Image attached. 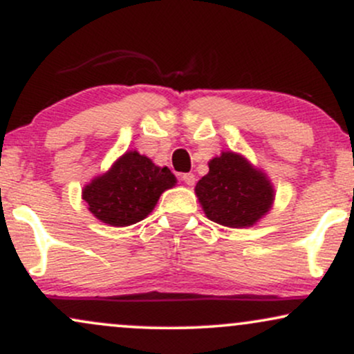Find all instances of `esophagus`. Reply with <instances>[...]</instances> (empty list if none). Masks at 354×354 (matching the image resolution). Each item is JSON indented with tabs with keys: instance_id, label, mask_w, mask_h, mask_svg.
Listing matches in <instances>:
<instances>
[{
	"instance_id": "esophagus-1",
	"label": "esophagus",
	"mask_w": 354,
	"mask_h": 354,
	"mask_svg": "<svg viewBox=\"0 0 354 354\" xmlns=\"http://www.w3.org/2000/svg\"><path fill=\"white\" fill-rule=\"evenodd\" d=\"M183 181H185V185L193 186L194 181H196V176H194L193 173H185L183 174Z\"/></svg>"
}]
</instances>
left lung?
<instances>
[{
    "label": "left lung",
    "mask_w": 354,
    "mask_h": 354,
    "mask_svg": "<svg viewBox=\"0 0 354 354\" xmlns=\"http://www.w3.org/2000/svg\"><path fill=\"white\" fill-rule=\"evenodd\" d=\"M194 186L206 218L228 228L254 226L273 208L274 188L265 171L243 154L223 151Z\"/></svg>",
    "instance_id": "left-lung-1"
}]
</instances>
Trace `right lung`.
<instances>
[{
	"mask_svg": "<svg viewBox=\"0 0 354 354\" xmlns=\"http://www.w3.org/2000/svg\"><path fill=\"white\" fill-rule=\"evenodd\" d=\"M176 185L168 166H156L135 149L126 151L106 173L83 188L89 213L109 226H131L148 216L166 189Z\"/></svg>",
	"mask_w": 354,
	"mask_h": 354,
	"instance_id": "add662e5",
	"label": "right lung"
}]
</instances>
